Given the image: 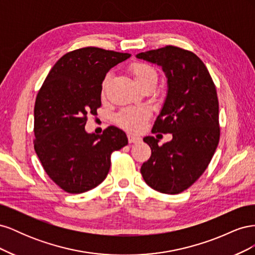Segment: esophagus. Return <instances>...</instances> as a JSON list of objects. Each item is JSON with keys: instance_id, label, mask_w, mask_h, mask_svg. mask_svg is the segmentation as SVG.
Instances as JSON below:
<instances>
[{"instance_id": "obj_1", "label": "esophagus", "mask_w": 255, "mask_h": 255, "mask_svg": "<svg viewBox=\"0 0 255 255\" xmlns=\"http://www.w3.org/2000/svg\"><path fill=\"white\" fill-rule=\"evenodd\" d=\"M128 139L129 143H137V142H140L141 141V137L134 135V134H128Z\"/></svg>"}]
</instances>
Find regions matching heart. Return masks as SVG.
Here are the masks:
<instances>
[{
    "label": "heart",
    "instance_id": "b5f03b06",
    "mask_svg": "<svg viewBox=\"0 0 255 255\" xmlns=\"http://www.w3.org/2000/svg\"><path fill=\"white\" fill-rule=\"evenodd\" d=\"M129 70L139 87H142L143 85L149 83H156L157 81V73L155 69L148 64L134 63L129 67ZM107 82H109V76L105 78L102 83L103 94ZM149 117L150 111L146 107H130V109L122 110L117 115V122L123 128L132 130V132H138V130H140L144 127V123Z\"/></svg>",
    "mask_w": 255,
    "mask_h": 255
}]
</instances>
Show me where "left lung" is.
Listing matches in <instances>:
<instances>
[{
    "label": "left lung",
    "mask_w": 255,
    "mask_h": 255,
    "mask_svg": "<svg viewBox=\"0 0 255 255\" xmlns=\"http://www.w3.org/2000/svg\"><path fill=\"white\" fill-rule=\"evenodd\" d=\"M136 57L165 72L167 96L152 132L172 134V140L163 145L152 136L143 138L151 156L140 172L151 188L180 194L202 175L217 149L220 128L215 84L203 61L190 51L167 45Z\"/></svg>",
    "instance_id": "1"
}]
</instances>
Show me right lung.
I'll return each mask as SVG.
<instances>
[{
	"mask_svg": "<svg viewBox=\"0 0 255 255\" xmlns=\"http://www.w3.org/2000/svg\"><path fill=\"white\" fill-rule=\"evenodd\" d=\"M130 56L88 47L69 52L53 66L38 92L34 109V148L44 171L69 194L101 184L111 155L128 144L122 129L87 133V115L101 106L102 83L113 67Z\"/></svg>",
	"mask_w": 255,
	"mask_h": 255,
	"instance_id": "obj_1",
	"label": "right lung"
}]
</instances>
